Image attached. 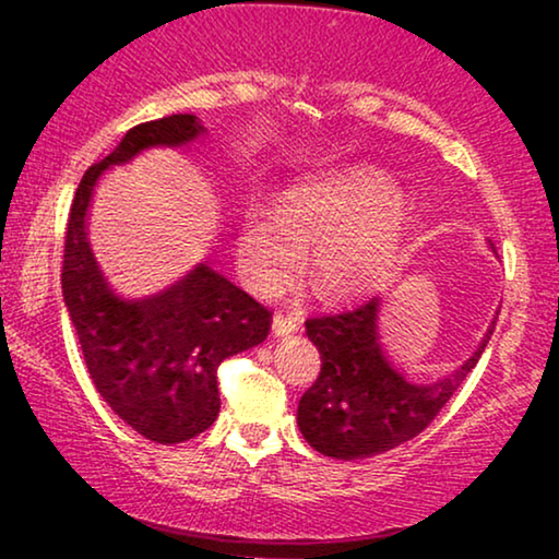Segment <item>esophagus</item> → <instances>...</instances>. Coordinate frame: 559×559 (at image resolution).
<instances>
[{"mask_svg":"<svg viewBox=\"0 0 559 559\" xmlns=\"http://www.w3.org/2000/svg\"><path fill=\"white\" fill-rule=\"evenodd\" d=\"M297 328H300V318H297L295 312L277 310V316H274V323H272L274 335H289V333H295Z\"/></svg>","mask_w":559,"mask_h":559,"instance_id":"obj_1","label":"esophagus"}]
</instances>
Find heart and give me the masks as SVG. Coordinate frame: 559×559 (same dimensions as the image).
Masks as SVG:
<instances>
[{"label":"heart","mask_w":559,"mask_h":559,"mask_svg":"<svg viewBox=\"0 0 559 559\" xmlns=\"http://www.w3.org/2000/svg\"><path fill=\"white\" fill-rule=\"evenodd\" d=\"M407 224V198L384 173L341 167L285 188L277 205L249 203L236 224V259L247 285L270 295L293 277L302 251L320 297L343 300L371 285L392 262Z\"/></svg>","instance_id":"b5f03b06"}]
</instances>
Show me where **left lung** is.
<instances>
[{
  "instance_id": "obj_1",
  "label": "left lung",
  "mask_w": 559,
  "mask_h": 559,
  "mask_svg": "<svg viewBox=\"0 0 559 559\" xmlns=\"http://www.w3.org/2000/svg\"><path fill=\"white\" fill-rule=\"evenodd\" d=\"M379 297L354 308L305 320L320 350V373L302 394L297 425L318 453L356 461L386 453L438 417L491 341L496 320L476 354L448 379L415 384L392 366L379 346Z\"/></svg>"
}]
</instances>
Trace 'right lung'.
<instances>
[{
	"mask_svg": "<svg viewBox=\"0 0 559 559\" xmlns=\"http://www.w3.org/2000/svg\"><path fill=\"white\" fill-rule=\"evenodd\" d=\"M201 132L193 114L129 129L109 157L83 173L66 228L60 282L91 379L132 430L163 445L186 442L216 423L221 361L262 343L272 312L205 264L163 295L121 300L88 247L86 211L106 167L157 144H188Z\"/></svg>",
	"mask_w": 559,
	"mask_h": 559,
	"instance_id": "add662e5",
	"label": "right lung"
}]
</instances>
